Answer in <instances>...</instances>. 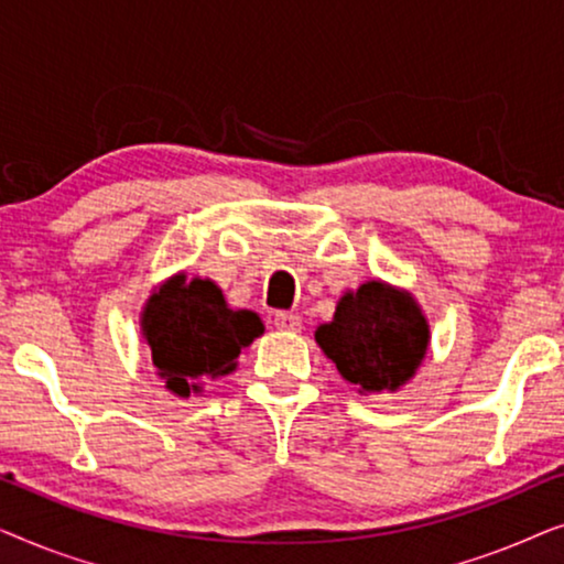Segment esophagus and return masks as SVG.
Listing matches in <instances>:
<instances>
[{
  "label": "esophagus",
  "mask_w": 564,
  "mask_h": 564,
  "mask_svg": "<svg viewBox=\"0 0 564 564\" xmlns=\"http://www.w3.org/2000/svg\"><path fill=\"white\" fill-rule=\"evenodd\" d=\"M274 326L280 330H300V326H303V318H300L297 313L280 311V313H274Z\"/></svg>",
  "instance_id": "esophagus-1"
}]
</instances>
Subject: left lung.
Masks as SVG:
<instances>
[{"label":"left lung","mask_w":564,"mask_h":564,"mask_svg":"<svg viewBox=\"0 0 564 564\" xmlns=\"http://www.w3.org/2000/svg\"><path fill=\"white\" fill-rule=\"evenodd\" d=\"M315 341L344 380L367 392L398 390L426 357L429 326L411 295L367 282L346 292L334 321L315 330Z\"/></svg>","instance_id":"1"}]
</instances>
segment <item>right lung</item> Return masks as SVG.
Segmentation results:
<instances>
[{
	"instance_id": "add662e5",
	"label": "right lung",
	"mask_w": 564,
	"mask_h": 564,
	"mask_svg": "<svg viewBox=\"0 0 564 564\" xmlns=\"http://www.w3.org/2000/svg\"><path fill=\"white\" fill-rule=\"evenodd\" d=\"M261 334L251 311H230L210 280H169L143 311V336L153 367L174 395L189 398L207 377L236 369V359Z\"/></svg>"
}]
</instances>
